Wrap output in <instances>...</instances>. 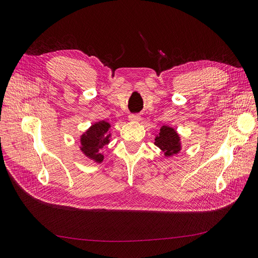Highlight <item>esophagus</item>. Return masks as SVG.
Segmentation results:
<instances>
[{
	"label": "esophagus",
	"instance_id": "obj_1",
	"mask_svg": "<svg viewBox=\"0 0 258 258\" xmlns=\"http://www.w3.org/2000/svg\"><path fill=\"white\" fill-rule=\"evenodd\" d=\"M129 120H131V121H139L140 120V115L139 114H130L129 115Z\"/></svg>",
	"mask_w": 258,
	"mask_h": 258
}]
</instances>
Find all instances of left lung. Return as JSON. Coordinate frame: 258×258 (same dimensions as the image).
<instances>
[{"label": "left lung", "mask_w": 258, "mask_h": 258, "mask_svg": "<svg viewBox=\"0 0 258 258\" xmlns=\"http://www.w3.org/2000/svg\"><path fill=\"white\" fill-rule=\"evenodd\" d=\"M155 145L158 146L166 156L178 153L181 150L179 147V137L173 128L168 126H162L158 136L155 139Z\"/></svg>", "instance_id": "obj_1"}]
</instances>
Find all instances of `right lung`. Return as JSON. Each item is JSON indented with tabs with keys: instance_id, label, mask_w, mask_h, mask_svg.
I'll return each mask as SVG.
<instances>
[{
	"instance_id": "obj_1",
	"label": "right lung",
	"mask_w": 258,
	"mask_h": 258,
	"mask_svg": "<svg viewBox=\"0 0 258 258\" xmlns=\"http://www.w3.org/2000/svg\"><path fill=\"white\" fill-rule=\"evenodd\" d=\"M110 128V123L106 121H100L92 124L91 128L81 138L82 151L89 158L101 162L103 160V155L99 151L102 150L103 146L110 142V136L107 135V130Z\"/></svg>"
}]
</instances>
